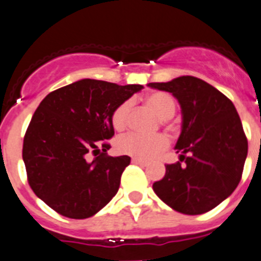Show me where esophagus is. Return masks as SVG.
<instances>
[{
  "label": "esophagus",
  "instance_id": "34e87169",
  "mask_svg": "<svg viewBox=\"0 0 261 261\" xmlns=\"http://www.w3.org/2000/svg\"><path fill=\"white\" fill-rule=\"evenodd\" d=\"M132 162L135 163V165H138L141 166V167H147L149 166V163L146 162V161H142V159H137V158H133Z\"/></svg>",
  "mask_w": 261,
  "mask_h": 261
}]
</instances>
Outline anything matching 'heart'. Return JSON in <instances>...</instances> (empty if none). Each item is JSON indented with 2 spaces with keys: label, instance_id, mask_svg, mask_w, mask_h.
I'll return each instance as SVG.
<instances>
[{
  "label": "heart",
  "instance_id": "b5f03b06",
  "mask_svg": "<svg viewBox=\"0 0 261 261\" xmlns=\"http://www.w3.org/2000/svg\"><path fill=\"white\" fill-rule=\"evenodd\" d=\"M145 102L155 111L158 116L166 121L171 119L176 112L177 103L172 95L165 91H153L145 96ZM130 112H132V102L124 100L115 107L111 114V124L115 130H124L128 128L130 121ZM170 145L167 136L154 135L144 136L140 133H128V135L120 137L116 142V149L119 153L126 154V155L135 156L142 161H149L159 154L163 153Z\"/></svg>",
  "mask_w": 261,
  "mask_h": 261
}]
</instances>
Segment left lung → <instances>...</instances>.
Wrapping results in <instances>:
<instances>
[{"mask_svg":"<svg viewBox=\"0 0 261 261\" xmlns=\"http://www.w3.org/2000/svg\"><path fill=\"white\" fill-rule=\"evenodd\" d=\"M149 86L171 93L183 114L175 146L180 158L166 165L154 192L176 212L206 213L229 197L242 179L248 142L241 117L227 96L200 78L183 75Z\"/></svg>","mask_w":261,"mask_h":261,"instance_id":"left-lung-1","label":"left lung"}]
</instances>
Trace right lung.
<instances>
[{"label": "right lung", "mask_w": 261, "mask_h": 261, "mask_svg": "<svg viewBox=\"0 0 261 261\" xmlns=\"http://www.w3.org/2000/svg\"><path fill=\"white\" fill-rule=\"evenodd\" d=\"M141 89L86 78L41 100L24 135L22 156L31 190L49 208L84 220L116 195L130 158L107 154L115 135L111 114Z\"/></svg>", "instance_id": "add662e5"}]
</instances>
